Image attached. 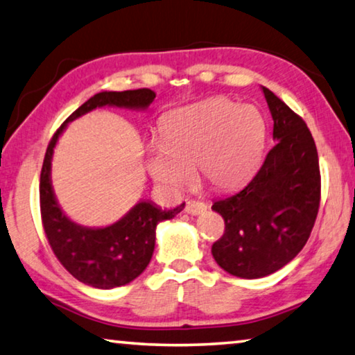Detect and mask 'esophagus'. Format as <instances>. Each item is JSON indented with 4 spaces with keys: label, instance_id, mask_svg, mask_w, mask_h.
<instances>
[{
    "label": "esophagus",
    "instance_id": "34e87169",
    "mask_svg": "<svg viewBox=\"0 0 355 355\" xmlns=\"http://www.w3.org/2000/svg\"><path fill=\"white\" fill-rule=\"evenodd\" d=\"M205 210H207V205L204 202H199V200H188L187 207H184V211H187L188 215H199Z\"/></svg>",
    "mask_w": 355,
    "mask_h": 355
}]
</instances>
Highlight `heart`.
<instances>
[{
    "label": "heart",
    "instance_id": "obj_1",
    "mask_svg": "<svg viewBox=\"0 0 355 355\" xmlns=\"http://www.w3.org/2000/svg\"><path fill=\"white\" fill-rule=\"evenodd\" d=\"M264 119L260 111L225 97H211L175 110L162 135L148 141L146 171L161 187L178 191L191 182L231 189L250 177L261 157Z\"/></svg>",
    "mask_w": 355,
    "mask_h": 355
}]
</instances>
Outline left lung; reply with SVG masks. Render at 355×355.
<instances>
[{
  "label": "left lung",
  "mask_w": 355,
  "mask_h": 355,
  "mask_svg": "<svg viewBox=\"0 0 355 355\" xmlns=\"http://www.w3.org/2000/svg\"><path fill=\"white\" fill-rule=\"evenodd\" d=\"M261 91L276 145L247 187L211 205L225 220L211 255L242 279L269 276L292 261L309 239L320 202L319 157L308 125L269 89Z\"/></svg>",
  "instance_id": "1"
}]
</instances>
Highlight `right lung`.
Segmentation results:
<instances>
[{
  "instance_id": "obj_1",
  "label": "right lung",
  "mask_w": 355,
  "mask_h": 355,
  "mask_svg": "<svg viewBox=\"0 0 355 355\" xmlns=\"http://www.w3.org/2000/svg\"><path fill=\"white\" fill-rule=\"evenodd\" d=\"M156 94L151 89L98 92L68 116L47 146L40 180L41 218L47 241L63 268L79 282L110 290L132 282L145 271L156 242V226L183 210L161 209L151 200H139L127 214L103 228H89L68 218L57 202L51 168L54 148L67 125L89 111L102 107L146 110Z\"/></svg>"
}]
</instances>
